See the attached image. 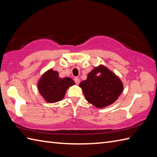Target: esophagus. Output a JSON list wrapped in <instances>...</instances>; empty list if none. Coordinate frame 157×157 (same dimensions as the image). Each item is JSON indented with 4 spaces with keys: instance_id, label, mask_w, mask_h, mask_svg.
I'll use <instances>...</instances> for the list:
<instances>
[{
    "instance_id": "obj_1",
    "label": "esophagus",
    "mask_w": 157,
    "mask_h": 157,
    "mask_svg": "<svg viewBox=\"0 0 157 157\" xmlns=\"http://www.w3.org/2000/svg\"><path fill=\"white\" fill-rule=\"evenodd\" d=\"M74 81H75L76 84H79V82H80V79H79V78H74Z\"/></svg>"
}]
</instances>
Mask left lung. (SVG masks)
Listing matches in <instances>:
<instances>
[{
	"label": "left lung",
	"instance_id": "1",
	"mask_svg": "<svg viewBox=\"0 0 157 157\" xmlns=\"http://www.w3.org/2000/svg\"><path fill=\"white\" fill-rule=\"evenodd\" d=\"M79 87L86 101L99 109L113 104L123 90L121 79L104 65L94 67Z\"/></svg>",
	"mask_w": 157,
	"mask_h": 157
}]
</instances>
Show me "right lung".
Instances as JSON below:
<instances>
[{
	"instance_id": "right-lung-1",
	"label": "right lung",
	"mask_w": 157,
	"mask_h": 157,
	"mask_svg": "<svg viewBox=\"0 0 157 157\" xmlns=\"http://www.w3.org/2000/svg\"><path fill=\"white\" fill-rule=\"evenodd\" d=\"M75 84L71 78H60L58 71L50 69L38 79L37 87L39 93L46 102L55 103L64 98L66 91Z\"/></svg>"
}]
</instances>
